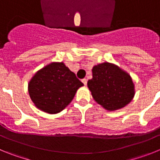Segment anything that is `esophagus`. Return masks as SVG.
Instances as JSON below:
<instances>
[{"instance_id":"obj_1","label":"esophagus","mask_w":160,"mask_h":160,"mask_svg":"<svg viewBox=\"0 0 160 160\" xmlns=\"http://www.w3.org/2000/svg\"><path fill=\"white\" fill-rule=\"evenodd\" d=\"M82 83L85 85V86H87V79L83 78L82 80Z\"/></svg>"}]
</instances>
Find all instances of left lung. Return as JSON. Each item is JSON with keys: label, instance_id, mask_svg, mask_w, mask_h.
<instances>
[{"label": "left lung", "instance_id": "1", "mask_svg": "<svg viewBox=\"0 0 160 160\" xmlns=\"http://www.w3.org/2000/svg\"><path fill=\"white\" fill-rule=\"evenodd\" d=\"M87 82L93 98L107 111H117L129 104L135 96V85L128 72L113 63L103 62L92 69Z\"/></svg>", "mask_w": 160, "mask_h": 160}]
</instances>
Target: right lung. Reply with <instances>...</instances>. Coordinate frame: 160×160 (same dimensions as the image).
Instances as JSON below:
<instances>
[{
  "instance_id": "obj_1",
  "label": "right lung",
  "mask_w": 160,
  "mask_h": 160,
  "mask_svg": "<svg viewBox=\"0 0 160 160\" xmlns=\"http://www.w3.org/2000/svg\"><path fill=\"white\" fill-rule=\"evenodd\" d=\"M83 83L63 62H51L38 70L28 84L35 107L48 114H57L67 107Z\"/></svg>"
}]
</instances>
